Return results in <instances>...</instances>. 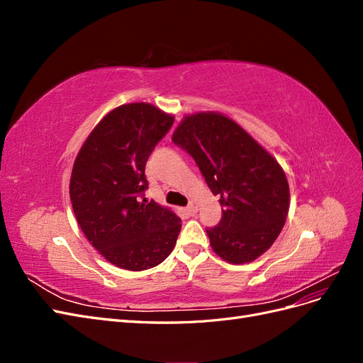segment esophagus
Returning <instances> with one entry per match:
<instances>
[{"label":"esophagus","instance_id":"esophagus-1","mask_svg":"<svg viewBox=\"0 0 363 363\" xmlns=\"http://www.w3.org/2000/svg\"><path fill=\"white\" fill-rule=\"evenodd\" d=\"M186 211H188V213L189 215H195L196 213V211H199V203L196 201H189V204H188V207H186Z\"/></svg>","mask_w":363,"mask_h":363}]
</instances>
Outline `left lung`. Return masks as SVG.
<instances>
[{
  "instance_id": "obj_1",
  "label": "left lung",
  "mask_w": 363,
  "mask_h": 363,
  "mask_svg": "<svg viewBox=\"0 0 363 363\" xmlns=\"http://www.w3.org/2000/svg\"><path fill=\"white\" fill-rule=\"evenodd\" d=\"M172 142L195 160L223 216L206 228L216 255L239 265L277 239L289 211V184L277 160L235 121L219 113L186 116Z\"/></svg>"
}]
</instances>
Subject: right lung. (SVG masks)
Returning a JSON list of instances; mask_svg holds the SVG:
<instances>
[{
  "mask_svg": "<svg viewBox=\"0 0 363 363\" xmlns=\"http://www.w3.org/2000/svg\"><path fill=\"white\" fill-rule=\"evenodd\" d=\"M174 124L147 103L116 107L86 139L74 162L69 195L87 240L128 271L157 267L169 256L182 219L145 200V164Z\"/></svg>",
  "mask_w": 363,
  "mask_h": 363,
  "instance_id": "add662e5",
  "label": "right lung"
}]
</instances>
